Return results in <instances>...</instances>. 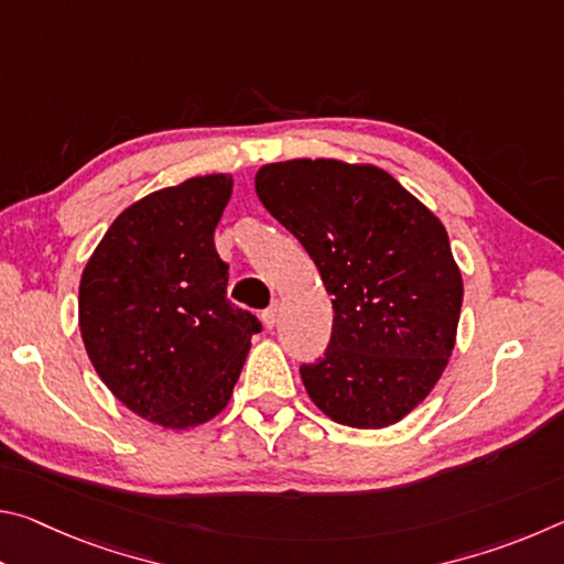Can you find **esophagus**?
<instances>
[{"label": "esophagus", "mask_w": 564, "mask_h": 564, "mask_svg": "<svg viewBox=\"0 0 564 564\" xmlns=\"http://www.w3.org/2000/svg\"><path fill=\"white\" fill-rule=\"evenodd\" d=\"M261 318H263V326L271 330V328L275 326V321H279V303H271L269 308L263 311V316H261Z\"/></svg>", "instance_id": "34e87169"}]
</instances>
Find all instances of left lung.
Instances as JSON below:
<instances>
[{
	"mask_svg": "<svg viewBox=\"0 0 564 564\" xmlns=\"http://www.w3.org/2000/svg\"><path fill=\"white\" fill-rule=\"evenodd\" d=\"M256 194L333 295L328 348L299 368L311 400L340 425L398 423L437 383L460 318L443 224L386 171L328 159L263 166Z\"/></svg>",
	"mask_w": 564,
	"mask_h": 564,
	"instance_id": "obj_1",
	"label": "left lung"
}]
</instances>
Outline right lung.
I'll return each mask as SVG.
<instances>
[{
    "label": "right lung",
    "mask_w": 564,
    "mask_h": 564,
    "mask_svg": "<svg viewBox=\"0 0 564 564\" xmlns=\"http://www.w3.org/2000/svg\"><path fill=\"white\" fill-rule=\"evenodd\" d=\"M231 176H196L129 206L104 234L79 285V328L99 378L164 427L226 408L261 321L226 299L214 228Z\"/></svg>",
    "instance_id": "add662e5"
}]
</instances>
